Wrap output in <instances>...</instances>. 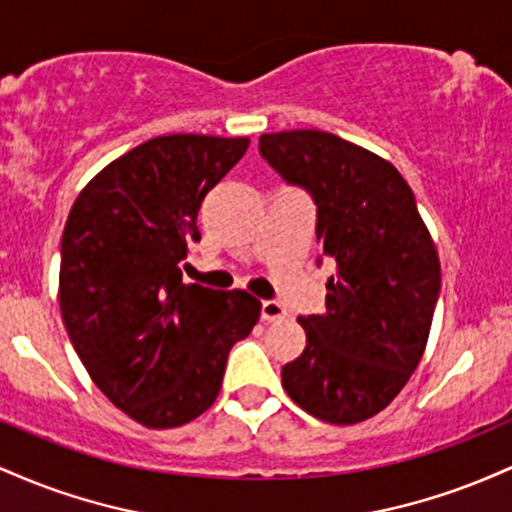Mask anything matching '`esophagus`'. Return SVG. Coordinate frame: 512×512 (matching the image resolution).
Segmentation results:
<instances>
[{
	"instance_id": "obj_1",
	"label": "esophagus",
	"mask_w": 512,
	"mask_h": 512,
	"mask_svg": "<svg viewBox=\"0 0 512 512\" xmlns=\"http://www.w3.org/2000/svg\"><path fill=\"white\" fill-rule=\"evenodd\" d=\"M260 313H262L264 322H279V320H284V317H286L284 305L276 303V301H262Z\"/></svg>"
}]
</instances>
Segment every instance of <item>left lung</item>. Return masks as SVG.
<instances>
[{
	"label": "left lung",
	"instance_id": "obj_1",
	"mask_svg": "<svg viewBox=\"0 0 512 512\" xmlns=\"http://www.w3.org/2000/svg\"><path fill=\"white\" fill-rule=\"evenodd\" d=\"M260 156L313 197L320 255L337 267L325 313L298 317L305 349L281 368V385L315 419L366 421L424 356L440 293L436 245L397 168L361 146L291 129L262 134Z\"/></svg>",
	"mask_w": 512,
	"mask_h": 512
}]
</instances>
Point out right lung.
<instances>
[{"label": "right lung", "mask_w": 512, "mask_h": 512, "mask_svg": "<svg viewBox=\"0 0 512 512\" xmlns=\"http://www.w3.org/2000/svg\"><path fill=\"white\" fill-rule=\"evenodd\" d=\"M248 139L168 134L103 168L62 233L60 308L76 354L117 409L146 428L204 414L228 351L260 320L245 291L187 284L197 211Z\"/></svg>", "instance_id": "right-lung-1"}]
</instances>
